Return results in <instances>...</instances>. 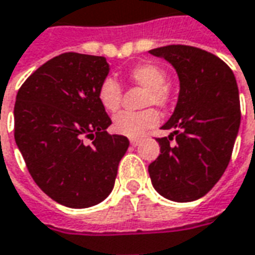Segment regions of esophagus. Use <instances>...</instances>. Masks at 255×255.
<instances>
[{
	"instance_id": "34e87169",
	"label": "esophagus",
	"mask_w": 255,
	"mask_h": 255,
	"mask_svg": "<svg viewBox=\"0 0 255 255\" xmlns=\"http://www.w3.org/2000/svg\"><path fill=\"white\" fill-rule=\"evenodd\" d=\"M139 142H140L139 138H131V139H129V143H131L132 146H138L139 145Z\"/></svg>"
}]
</instances>
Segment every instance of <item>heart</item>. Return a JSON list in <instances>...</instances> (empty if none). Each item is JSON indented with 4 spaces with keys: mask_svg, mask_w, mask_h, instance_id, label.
<instances>
[{
    "mask_svg": "<svg viewBox=\"0 0 255 255\" xmlns=\"http://www.w3.org/2000/svg\"><path fill=\"white\" fill-rule=\"evenodd\" d=\"M127 78L132 84L146 90L143 106L156 105L160 109H165L171 103V90L167 85V72L158 65L146 62L132 67L127 74ZM122 87L113 78L103 80L98 90V101L102 108L109 113H115L122 106ZM160 120L157 110L146 109L139 113L123 112L113 119V129L116 132L138 138L140 135L156 127Z\"/></svg>",
    "mask_w": 255,
    "mask_h": 255,
    "instance_id": "obj_1",
    "label": "heart"
}]
</instances>
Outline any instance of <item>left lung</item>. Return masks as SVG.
<instances>
[{"label": "left lung", "mask_w": 255, "mask_h": 255, "mask_svg": "<svg viewBox=\"0 0 255 255\" xmlns=\"http://www.w3.org/2000/svg\"><path fill=\"white\" fill-rule=\"evenodd\" d=\"M149 52L170 62L179 78L174 113L157 138L158 157L149 164L152 185L172 202L197 200L227 170L240 127L239 90L231 67L218 56L189 45ZM176 138L175 146L169 140Z\"/></svg>", "instance_id": "8db88e82"}]
</instances>
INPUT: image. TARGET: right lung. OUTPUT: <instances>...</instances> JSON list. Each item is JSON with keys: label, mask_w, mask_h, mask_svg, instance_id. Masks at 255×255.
<instances>
[{"label": "right lung", "mask_w": 255, "mask_h": 255, "mask_svg": "<svg viewBox=\"0 0 255 255\" xmlns=\"http://www.w3.org/2000/svg\"><path fill=\"white\" fill-rule=\"evenodd\" d=\"M109 70L103 56L62 53L38 67L16 95V145L40 189L66 207L103 202L129 146L127 136L108 133L112 120L98 101Z\"/></svg>", "instance_id": "add662e5"}]
</instances>
